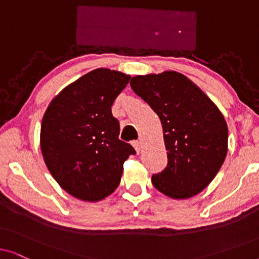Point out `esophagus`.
<instances>
[{
  "instance_id": "34e87169",
  "label": "esophagus",
  "mask_w": 259,
  "mask_h": 259,
  "mask_svg": "<svg viewBox=\"0 0 259 259\" xmlns=\"http://www.w3.org/2000/svg\"><path fill=\"white\" fill-rule=\"evenodd\" d=\"M133 147L136 148V152L137 153H140V151H141V143L139 140H136V141H133Z\"/></svg>"
}]
</instances>
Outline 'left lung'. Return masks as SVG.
<instances>
[{"mask_svg":"<svg viewBox=\"0 0 259 259\" xmlns=\"http://www.w3.org/2000/svg\"><path fill=\"white\" fill-rule=\"evenodd\" d=\"M130 84L161 121L168 164L152 176L153 186L172 199L200 193L228 154L224 115L196 83L175 70L137 75Z\"/></svg>","mask_w":259,"mask_h":259,"instance_id":"8db88e82","label":"left lung"}]
</instances>
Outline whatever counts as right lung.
Returning a JSON list of instances; mask_svg holds the SVG:
<instances>
[{"label": "right lung", "mask_w": 259, "mask_h": 259, "mask_svg": "<svg viewBox=\"0 0 259 259\" xmlns=\"http://www.w3.org/2000/svg\"><path fill=\"white\" fill-rule=\"evenodd\" d=\"M130 79L118 70L94 69L63 88L46 109L42 157L56 183L77 199L99 201L112 194L123 162L136 153L119 139L111 109Z\"/></svg>", "instance_id": "1"}]
</instances>
